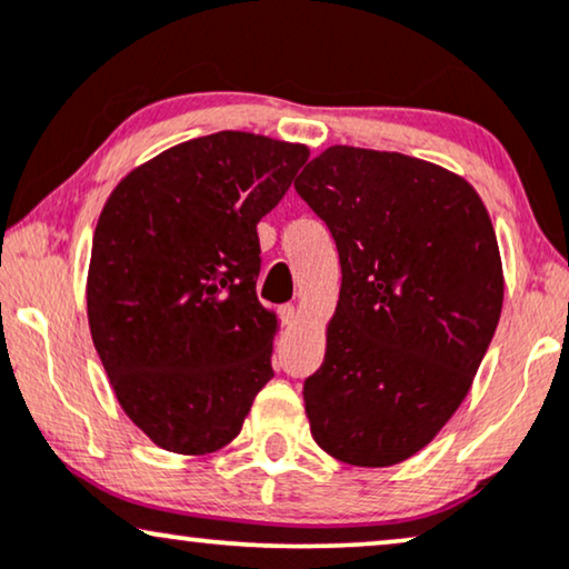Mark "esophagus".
<instances>
[{"instance_id":"34e87169","label":"esophagus","mask_w":569,"mask_h":569,"mask_svg":"<svg viewBox=\"0 0 569 569\" xmlns=\"http://www.w3.org/2000/svg\"><path fill=\"white\" fill-rule=\"evenodd\" d=\"M293 322H297V307H291V305L280 307V325H286V328H291Z\"/></svg>"}]
</instances>
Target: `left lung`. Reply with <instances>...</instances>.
<instances>
[{
  "label": "left lung",
  "instance_id": "left-lung-1",
  "mask_svg": "<svg viewBox=\"0 0 569 569\" xmlns=\"http://www.w3.org/2000/svg\"><path fill=\"white\" fill-rule=\"evenodd\" d=\"M293 187L343 272L325 361L305 380L312 437L343 463H400L458 411L495 338L505 286L489 213L456 173L348 146Z\"/></svg>",
  "mask_w": 569,
  "mask_h": 569
}]
</instances>
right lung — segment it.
<instances>
[{
    "label": "right lung",
    "instance_id": "obj_1",
    "mask_svg": "<svg viewBox=\"0 0 569 569\" xmlns=\"http://www.w3.org/2000/svg\"><path fill=\"white\" fill-rule=\"evenodd\" d=\"M309 150L249 132L169 148L106 200L88 322L121 408L158 448L206 456L272 377L276 317L257 299V223Z\"/></svg>",
    "mask_w": 569,
    "mask_h": 569
}]
</instances>
